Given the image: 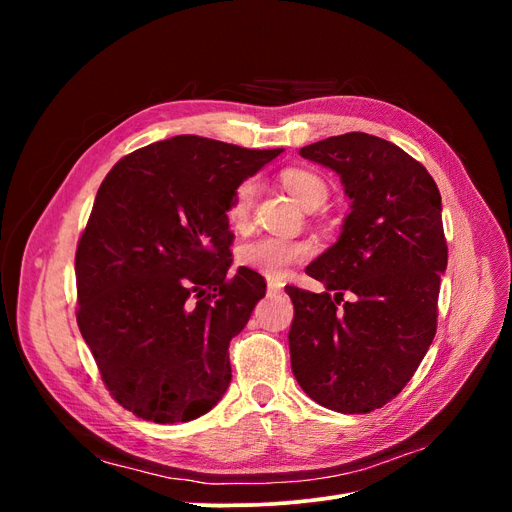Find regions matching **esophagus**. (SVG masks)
<instances>
[{
  "label": "esophagus",
  "instance_id": "1",
  "mask_svg": "<svg viewBox=\"0 0 512 512\" xmlns=\"http://www.w3.org/2000/svg\"><path fill=\"white\" fill-rule=\"evenodd\" d=\"M282 288H284V284H282V282H277V280H269V282H267V290H269V294L282 292Z\"/></svg>",
  "mask_w": 512,
  "mask_h": 512
}]
</instances>
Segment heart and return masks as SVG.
<instances>
[{
  "label": "heart",
  "mask_w": 512,
  "mask_h": 512,
  "mask_svg": "<svg viewBox=\"0 0 512 512\" xmlns=\"http://www.w3.org/2000/svg\"><path fill=\"white\" fill-rule=\"evenodd\" d=\"M282 185L303 207H309V205L320 207L329 194L324 179L305 168H286L282 173ZM256 190H258L256 181L245 179L237 185V190L232 192L226 215H228V222L235 228L245 226L247 220H250ZM307 254H309L307 243L280 239V237H258L239 247L237 260L241 267H247L277 280V277H282L286 273L288 267L297 265V262H301Z\"/></svg>",
  "instance_id": "1"
}]
</instances>
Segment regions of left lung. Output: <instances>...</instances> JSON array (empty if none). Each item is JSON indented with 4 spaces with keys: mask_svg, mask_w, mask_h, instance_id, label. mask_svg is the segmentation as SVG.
Masks as SVG:
<instances>
[{
    "mask_svg": "<svg viewBox=\"0 0 512 512\" xmlns=\"http://www.w3.org/2000/svg\"><path fill=\"white\" fill-rule=\"evenodd\" d=\"M339 175L352 200L342 235L305 273L327 286H286L292 374L316 404L365 414L410 382L438 327L448 247L442 198L427 168L365 132L303 147Z\"/></svg>",
    "mask_w": 512,
    "mask_h": 512,
    "instance_id": "left-lung-1",
    "label": "left lung"
}]
</instances>
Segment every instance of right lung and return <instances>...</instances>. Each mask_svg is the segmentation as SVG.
Here are the masks:
<instances>
[{"instance_id": "1", "label": "right lung", "mask_w": 512, "mask_h": 512, "mask_svg": "<svg viewBox=\"0 0 512 512\" xmlns=\"http://www.w3.org/2000/svg\"><path fill=\"white\" fill-rule=\"evenodd\" d=\"M280 153L181 134L104 177L76 247V322L106 389L138 418L188 423L226 393L230 339L267 290L247 267L228 275L226 211Z\"/></svg>"}]
</instances>
